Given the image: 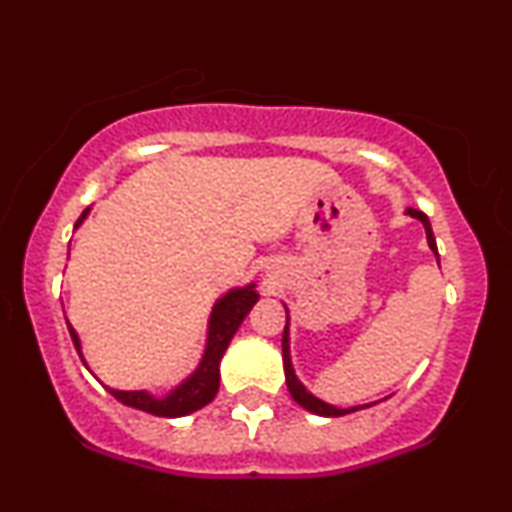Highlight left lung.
I'll list each match as a JSON object with an SVG mask.
<instances>
[{
  "label": "left lung",
  "mask_w": 512,
  "mask_h": 512,
  "mask_svg": "<svg viewBox=\"0 0 512 512\" xmlns=\"http://www.w3.org/2000/svg\"><path fill=\"white\" fill-rule=\"evenodd\" d=\"M409 216H414V219H419L424 223L426 228V238H428V245H431V250L436 252L438 257V248H436V238H433V231H431V221H428V216L424 211L419 209H407ZM281 351H284V370H286V385H289V392L291 397L296 399L298 404H301L303 409L313 411V414H320V416H344V414H351V411H358V409H366V407H351V409H337L332 407V404L322 402V399H317L315 395H310L308 390H305L301 380L296 378V373H293V366H291V354H289V315H286V327H284V339H281Z\"/></svg>",
  "instance_id": "obj_1"
}]
</instances>
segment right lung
<instances>
[{
    "label": "right lung",
    "mask_w": 512,
    "mask_h": 512,
    "mask_svg": "<svg viewBox=\"0 0 512 512\" xmlns=\"http://www.w3.org/2000/svg\"><path fill=\"white\" fill-rule=\"evenodd\" d=\"M86 214H88V209H84V214L79 216L76 226L86 219ZM257 298L260 296H257L255 284H250V286H245V289H231L226 296L216 301L214 310H211V317H209L207 349H204L202 363H199V368L185 380V383L175 387L173 392H168L166 397H154L144 390L125 392V390H113V387H108L110 395H113L117 402L127 404V407L142 409V411H146V414H154V416H166V419L187 416V414H192V411L207 407L211 399L216 397V392H219L221 358H223V354H226L233 334L238 332L240 322L245 320V315L250 313L252 305L257 303ZM69 334H72V342L81 356L79 337H76L72 325H69ZM81 361H84V356H81Z\"/></svg>",
    "instance_id": "right-lung-1"
}]
</instances>
